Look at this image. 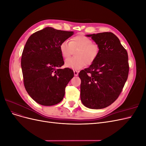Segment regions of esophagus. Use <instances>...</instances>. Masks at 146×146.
<instances>
[{
  "mask_svg": "<svg viewBox=\"0 0 146 146\" xmlns=\"http://www.w3.org/2000/svg\"><path fill=\"white\" fill-rule=\"evenodd\" d=\"M74 74L75 76H77L78 74V70H74Z\"/></svg>",
  "mask_w": 146,
  "mask_h": 146,
  "instance_id": "obj_1",
  "label": "esophagus"
}]
</instances>
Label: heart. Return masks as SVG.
I'll list each match as a JSON object with an SVG mask.
<instances>
[{
  "label": "heart",
  "mask_w": 146,
  "mask_h": 146,
  "mask_svg": "<svg viewBox=\"0 0 146 146\" xmlns=\"http://www.w3.org/2000/svg\"><path fill=\"white\" fill-rule=\"evenodd\" d=\"M60 50L63 58H67L72 54L73 50H78L75 58H69L65 60L66 68L78 70L86 64L90 65L98 56L100 47L92 42L89 38L79 35L70 38V42L64 40L60 44Z\"/></svg>",
  "instance_id": "obj_1"
}]
</instances>
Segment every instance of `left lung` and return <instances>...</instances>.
<instances>
[{
	"mask_svg": "<svg viewBox=\"0 0 146 146\" xmlns=\"http://www.w3.org/2000/svg\"><path fill=\"white\" fill-rule=\"evenodd\" d=\"M86 36L99 46L100 52L94 63L79 72L81 101L87 108H104L117 99L127 80V52L111 32Z\"/></svg>",
	"mask_w": 146,
	"mask_h": 146,
	"instance_id": "1",
	"label": "left lung"
}]
</instances>
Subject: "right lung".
<instances>
[{
  "mask_svg": "<svg viewBox=\"0 0 146 146\" xmlns=\"http://www.w3.org/2000/svg\"><path fill=\"white\" fill-rule=\"evenodd\" d=\"M73 34L48 27L32 34L26 42L21 58L24 84L39 104L54 105L64 98L74 74L70 69H60L64 61L60 45Z\"/></svg>",
  "mask_w": 146,
  "mask_h": 146,
  "instance_id": "1",
  "label": "right lung"
}]
</instances>
